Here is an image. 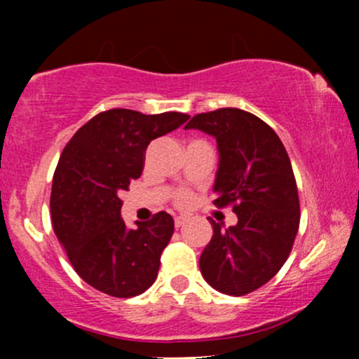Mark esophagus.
<instances>
[{"instance_id":"1","label":"esophagus","mask_w":359,"mask_h":359,"mask_svg":"<svg viewBox=\"0 0 359 359\" xmlns=\"http://www.w3.org/2000/svg\"><path fill=\"white\" fill-rule=\"evenodd\" d=\"M185 222H187V217H185V216H177L175 217V228H180V226H184Z\"/></svg>"}]
</instances>
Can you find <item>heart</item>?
<instances>
[{"instance_id":"heart-1","label":"heart","mask_w":359,"mask_h":359,"mask_svg":"<svg viewBox=\"0 0 359 359\" xmlns=\"http://www.w3.org/2000/svg\"><path fill=\"white\" fill-rule=\"evenodd\" d=\"M189 203H191V194L189 192H180L177 196V204L179 205H187Z\"/></svg>"}]
</instances>
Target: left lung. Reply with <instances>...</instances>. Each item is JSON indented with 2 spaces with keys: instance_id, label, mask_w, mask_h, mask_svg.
<instances>
[{
  "instance_id": "8db88e82",
  "label": "left lung",
  "mask_w": 359,
  "mask_h": 359,
  "mask_svg": "<svg viewBox=\"0 0 359 359\" xmlns=\"http://www.w3.org/2000/svg\"><path fill=\"white\" fill-rule=\"evenodd\" d=\"M201 130L217 142L214 205H233L236 226L212 224L201 255L205 282L226 295H246L282 269L299 231L297 184L285 147L258 116L238 108L196 114L185 130Z\"/></svg>"
}]
</instances>
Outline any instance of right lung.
<instances>
[{
	"mask_svg": "<svg viewBox=\"0 0 359 359\" xmlns=\"http://www.w3.org/2000/svg\"><path fill=\"white\" fill-rule=\"evenodd\" d=\"M189 114L109 109L76 131L62 151L50 194L53 231L77 275L113 297H135L155 282L174 219L160 211L128 229L123 191L142 175L151 140L184 125Z\"/></svg>",
	"mask_w": 359,
	"mask_h": 359,
	"instance_id": "obj_1",
	"label": "right lung"
}]
</instances>
